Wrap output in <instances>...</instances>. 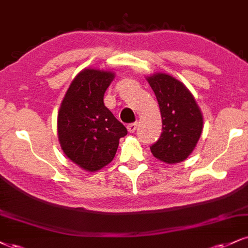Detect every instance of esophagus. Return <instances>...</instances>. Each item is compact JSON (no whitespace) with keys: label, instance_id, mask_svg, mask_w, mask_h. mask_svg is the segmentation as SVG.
<instances>
[{"label":"esophagus","instance_id":"34e87169","mask_svg":"<svg viewBox=\"0 0 248 248\" xmlns=\"http://www.w3.org/2000/svg\"><path fill=\"white\" fill-rule=\"evenodd\" d=\"M137 128V122H132V124H127V129L129 133H134Z\"/></svg>","mask_w":248,"mask_h":248}]
</instances>
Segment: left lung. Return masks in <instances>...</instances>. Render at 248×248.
<instances>
[{
  "mask_svg": "<svg viewBox=\"0 0 248 248\" xmlns=\"http://www.w3.org/2000/svg\"><path fill=\"white\" fill-rule=\"evenodd\" d=\"M148 82L156 94L163 122V132L150 147L151 153L162 162H183L201 136V111L188 89L174 77L156 74L148 77Z\"/></svg>",
  "mask_w": 248,
  "mask_h": 248,
  "instance_id": "1",
  "label": "left lung"
}]
</instances>
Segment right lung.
Wrapping results in <instances>:
<instances>
[{
  "label": "right lung",
  "instance_id": "1",
  "mask_svg": "<svg viewBox=\"0 0 248 248\" xmlns=\"http://www.w3.org/2000/svg\"><path fill=\"white\" fill-rule=\"evenodd\" d=\"M114 78L111 71H80L62 100L58 115L59 141L65 156L86 171L112 162L127 128L104 105V93Z\"/></svg>",
  "mask_w": 248,
  "mask_h": 248
}]
</instances>
